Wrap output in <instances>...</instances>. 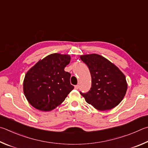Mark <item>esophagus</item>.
Masks as SVG:
<instances>
[{"mask_svg": "<svg viewBox=\"0 0 148 148\" xmlns=\"http://www.w3.org/2000/svg\"><path fill=\"white\" fill-rule=\"evenodd\" d=\"M74 88H75V89H78V88H79V85H75L74 86Z\"/></svg>", "mask_w": 148, "mask_h": 148, "instance_id": "obj_1", "label": "esophagus"}]
</instances>
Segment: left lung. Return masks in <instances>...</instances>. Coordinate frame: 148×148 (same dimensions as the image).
<instances>
[{
    "label": "left lung",
    "instance_id": "left-lung-1",
    "mask_svg": "<svg viewBox=\"0 0 148 148\" xmlns=\"http://www.w3.org/2000/svg\"><path fill=\"white\" fill-rule=\"evenodd\" d=\"M87 65L92 78L90 89L80 91L85 101L96 109L106 111L119 105L127 91L125 77L117 66L96 53L80 56Z\"/></svg>",
    "mask_w": 148,
    "mask_h": 148
}]
</instances>
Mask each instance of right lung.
Segmentation results:
<instances>
[{"instance_id":"obj_1","label":"right lung","mask_w":148,"mask_h":148,"mask_svg":"<svg viewBox=\"0 0 148 148\" xmlns=\"http://www.w3.org/2000/svg\"><path fill=\"white\" fill-rule=\"evenodd\" d=\"M71 61L69 55L52 53L39 61L25 75L24 93L35 108L50 111L65 100L73 90L71 74L65 67Z\"/></svg>"}]
</instances>
